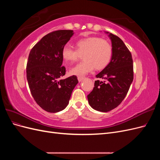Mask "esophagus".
Instances as JSON below:
<instances>
[{"label":"esophagus","instance_id":"obj_1","mask_svg":"<svg viewBox=\"0 0 160 160\" xmlns=\"http://www.w3.org/2000/svg\"><path fill=\"white\" fill-rule=\"evenodd\" d=\"M77 79H78V81L79 82H81L84 79V78H83V77H77Z\"/></svg>","mask_w":160,"mask_h":160}]
</instances>
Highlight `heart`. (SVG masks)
Returning <instances> with one entry per match:
<instances>
[{"label":"heart","instance_id":"1","mask_svg":"<svg viewBox=\"0 0 160 160\" xmlns=\"http://www.w3.org/2000/svg\"><path fill=\"white\" fill-rule=\"evenodd\" d=\"M76 50L65 46L62 56L69 64L77 61L80 55H83V62L70 70V73L84 76L94 69L101 70L108 65L112 57V47L109 42L98 37L82 38L75 44Z\"/></svg>","mask_w":160,"mask_h":160}]
</instances>
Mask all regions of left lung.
Wrapping results in <instances>:
<instances>
[{"label":"left lung","instance_id":"left-lung-1","mask_svg":"<svg viewBox=\"0 0 160 160\" xmlns=\"http://www.w3.org/2000/svg\"><path fill=\"white\" fill-rule=\"evenodd\" d=\"M109 34L112 47V57L108 65L96 75L103 81H95L93 91L88 95L91 107L101 112H108L122 102L133 79L132 54L123 41Z\"/></svg>","mask_w":160,"mask_h":160}]
</instances>
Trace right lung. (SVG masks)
Listing matches in <instances>:
<instances>
[{
  "mask_svg": "<svg viewBox=\"0 0 160 160\" xmlns=\"http://www.w3.org/2000/svg\"><path fill=\"white\" fill-rule=\"evenodd\" d=\"M73 34L72 30L47 34L32 47L28 55L27 79L31 93L36 103L47 112L63 110L78 83L75 75L60 79L65 75L62 50Z\"/></svg>",
  "mask_w": 160,
  "mask_h": 160,
  "instance_id": "add662e5",
  "label": "right lung"
}]
</instances>
